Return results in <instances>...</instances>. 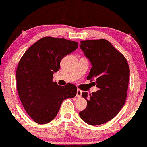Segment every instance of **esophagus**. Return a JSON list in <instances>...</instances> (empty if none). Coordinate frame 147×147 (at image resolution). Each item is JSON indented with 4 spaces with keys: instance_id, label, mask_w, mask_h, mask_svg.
<instances>
[{
    "instance_id": "1",
    "label": "esophagus",
    "mask_w": 147,
    "mask_h": 147,
    "mask_svg": "<svg viewBox=\"0 0 147 147\" xmlns=\"http://www.w3.org/2000/svg\"><path fill=\"white\" fill-rule=\"evenodd\" d=\"M76 96L78 97H80L82 96V91H81L80 89L77 90V92H76Z\"/></svg>"
}]
</instances>
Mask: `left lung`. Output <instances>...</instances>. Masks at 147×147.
<instances>
[{"instance_id": "8db88e82", "label": "left lung", "mask_w": 147, "mask_h": 147, "mask_svg": "<svg viewBox=\"0 0 147 147\" xmlns=\"http://www.w3.org/2000/svg\"><path fill=\"white\" fill-rule=\"evenodd\" d=\"M80 48L92 65L87 79L95 80L99 90L83 92L87 107L79 113L88 124H105L116 116L125 104L129 78V67L125 57L105 39L80 41Z\"/></svg>"}]
</instances>
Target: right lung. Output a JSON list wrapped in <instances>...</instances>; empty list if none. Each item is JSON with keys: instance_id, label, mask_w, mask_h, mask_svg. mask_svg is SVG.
Here are the masks:
<instances>
[{"instance_id": "1", "label": "right lung", "mask_w": 147, "mask_h": 147, "mask_svg": "<svg viewBox=\"0 0 147 147\" xmlns=\"http://www.w3.org/2000/svg\"><path fill=\"white\" fill-rule=\"evenodd\" d=\"M78 47L76 42L46 36L32 44L20 59L16 71L18 95L25 111L37 124L51 122L63 101L76 96L75 85L59 86L52 79L63 58Z\"/></svg>"}]
</instances>
